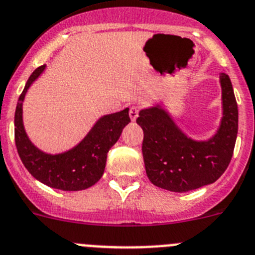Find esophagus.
Listing matches in <instances>:
<instances>
[{"instance_id": "34e87169", "label": "esophagus", "mask_w": 255, "mask_h": 255, "mask_svg": "<svg viewBox=\"0 0 255 255\" xmlns=\"http://www.w3.org/2000/svg\"><path fill=\"white\" fill-rule=\"evenodd\" d=\"M129 115H130V119H131L132 121L136 120V118L139 116V107L132 106L129 111Z\"/></svg>"}]
</instances>
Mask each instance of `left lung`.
<instances>
[{
    "label": "left lung",
    "instance_id": "1",
    "mask_svg": "<svg viewBox=\"0 0 255 255\" xmlns=\"http://www.w3.org/2000/svg\"><path fill=\"white\" fill-rule=\"evenodd\" d=\"M224 118L209 141H195L174 125L159 106L141 110L136 123L144 131L143 156L146 176L156 187L188 192L214 183L225 172L238 135V104L228 74H220Z\"/></svg>",
    "mask_w": 255,
    "mask_h": 255
}]
</instances>
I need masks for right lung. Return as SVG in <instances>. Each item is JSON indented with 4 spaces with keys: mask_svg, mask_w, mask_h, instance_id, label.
<instances>
[{
    "mask_svg": "<svg viewBox=\"0 0 255 255\" xmlns=\"http://www.w3.org/2000/svg\"><path fill=\"white\" fill-rule=\"evenodd\" d=\"M45 64L35 69L18 97L15 112V143L25 168L41 183L63 191H81L93 186L104 174L107 153L130 123L129 109L106 115L97 121L87 136L72 150L50 155L35 148L22 125V101Z\"/></svg>",
    "mask_w": 255,
    "mask_h": 255,
    "instance_id": "add662e5",
    "label": "right lung"
}]
</instances>
